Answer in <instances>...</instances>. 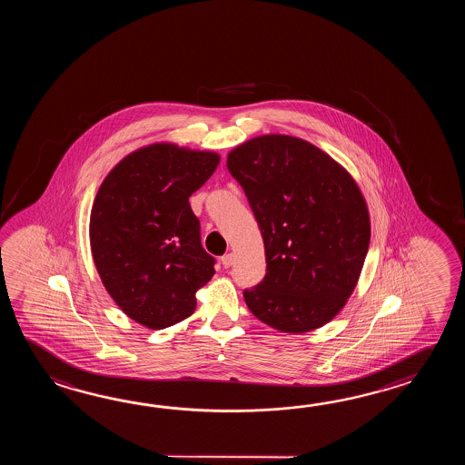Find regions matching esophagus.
Here are the masks:
<instances>
[{"label":"esophagus","mask_w":465,"mask_h":465,"mask_svg":"<svg viewBox=\"0 0 465 465\" xmlns=\"http://www.w3.org/2000/svg\"><path fill=\"white\" fill-rule=\"evenodd\" d=\"M221 262H223V266L228 269V267L234 264V254H226V256L221 257Z\"/></svg>","instance_id":"esophagus-1"}]
</instances>
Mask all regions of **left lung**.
<instances>
[{"label":"left lung","mask_w":465,"mask_h":465,"mask_svg":"<svg viewBox=\"0 0 465 465\" xmlns=\"http://www.w3.org/2000/svg\"><path fill=\"white\" fill-rule=\"evenodd\" d=\"M264 241L267 272L244 291L267 326L304 334L324 326L354 292L371 242L356 179L304 139L262 134L228 154Z\"/></svg>","instance_id":"8db88e82"}]
</instances>
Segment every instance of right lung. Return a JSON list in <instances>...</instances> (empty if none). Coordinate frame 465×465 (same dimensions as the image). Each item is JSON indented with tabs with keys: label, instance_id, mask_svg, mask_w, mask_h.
I'll use <instances>...</instances> for the list:
<instances>
[{
	"label": "right lung",
	"instance_id": "add662e5",
	"mask_svg": "<svg viewBox=\"0 0 465 465\" xmlns=\"http://www.w3.org/2000/svg\"><path fill=\"white\" fill-rule=\"evenodd\" d=\"M219 161L214 151L153 143L121 159L99 186L89 218L93 261L109 296L141 326L188 319L214 276L189 196Z\"/></svg>",
	"mask_w": 465,
	"mask_h": 465
}]
</instances>
